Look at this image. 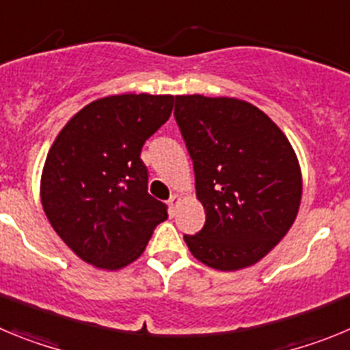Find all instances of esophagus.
<instances>
[{"label":"esophagus","instance_id":"esophagus-1","mask_svg":"<svg viewBox=\"0 0 350 350\" xmlns=\"http://www.w3.org/2000/svg\"><path fill=\"white\" fill-rule=\"evenodd\" d=\"M177 203H178V196L177 194H172V196H170V200H168V208H170V213H175V206H177Z\"/></svg>","mask_w":350,"mask_h":350}]
</instances>
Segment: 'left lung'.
Returning <instances> with one entry per match:
<instances>
[{
  "label": "left lung",
  "instance_id": "left-lung-1",
  "mask_svg": "<svg viewBox=\"0 0 350 350\" xmlns=\"http://www.w3.org/2000/svg\"><path fill=\"white\" fill-rule=\"evenodd\" d=\"M175 120L206 213L185 243L215 270L254 265L282 240L299 208L301 173L289 140L267 113L234 98L175 96Z\"/></svg>",
  "mask_w": 350,
  "mask_h": 350
}]
</instances>
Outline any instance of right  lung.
<instances>
[{
    "label": "right lung",
    "mask_w": 350,
    "mask_h": 350,
    "mask_svg": "<svg viewBox=\"0 0 350 350\" xmlns=\"http://www.w3.org/2000/svg\"><path fill=\"white\" fill-rule=\"evenodd\" d=\"M173 96L101 98L61 129L45 159L42 205L80 259L119 270L145 250L166 205L147 193L145 142L172 116Z\"/></svg>",
    "instance_id": "1"
}]
</instances>
